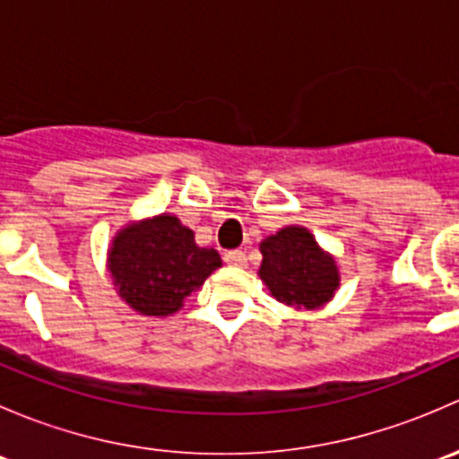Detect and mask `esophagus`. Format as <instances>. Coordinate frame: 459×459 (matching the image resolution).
I'll return each mask as SVG.
<instances>
[{"label": "esophagus", "instance_id": "34e87169", "mask_svg": "<svg viewBox=\"0 0 459 459\" xmlns=\"http://www.w3.org/2000/svg\"><path fill=\"white\" fill-rule=\"evenodd\" d=\"M224 262L230 266H247V253L244 251H229L224 255Z\"/></svg>", "mask_w": 459, "mask_h": 459}]
</instances>
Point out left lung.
Wrapping results in <instances>:
<instances>
[{"label":"left lung","mask_w":459,"mask_h":459,"mask_svg":"<svg viewBox=\"0 0 459 459\" xmlns=\"http://www.w3.org/2000/svg\"><path fill=\"white\" fill-rule=\"evenodd\" d=\"M259 275L273 298L289 307L317 308L333 298L340 275L313 235L302 226H286L259 244Z\"/></svg>","instance_id":"1"}]
</instances>
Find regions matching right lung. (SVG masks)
<instances>
[{
  "label": "right lung",
  "mask_w": 459,
  "mask_h": 459,
  "mask_svg": "<svg viewBox=\"0 0 459 459\" xmlns=\"http://www.w3.org/2000/svg\"><path fill=\"white\" fill-rule=\"evenodd\" d=\"M221 266L215 248L195 244L191 229L173 215L126 226L108 251V271L119 298L142 316H170Z\"/></svg>",
  "instance_id": "obj_1"
}]
</instances>
